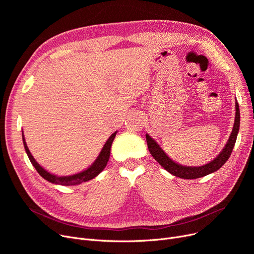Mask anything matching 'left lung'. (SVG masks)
Listing matches in <instances>:
<instances>
[{
    "instance_id": "1",
    "label": "left lung",
    "mask_w": 254,
    "mask_h": 254,
    "mask_svg": "<svg viewBox=\"0 0 254 254\" xmlns=\"http://www.w3.org/2000/svg\"><path fill=\"white\" fill-rule=\"evenodd\" d=\"M239 128H240V109H239V104L236 100L235 124L228 142H226L221 152L214 159H213V161L201 167H188V166H183L174 162L161 148V146L157 144V142L154 139H152L148 134H146V141H147L149 152L154 157L155 161L165 170L171 173L172 175L182 179H196V178H201L206 175H209L211 173H214L226 163V161H228L229 157L232 154L233 148L237 140Z\"/></svg>"
}]
</instances>
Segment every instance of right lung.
Instances as JSON below:
<instances>
[{
	"label": "right lung",
	"instance_id": "right-lung-1",
	"mask_svg": "<svg viewBox=\"0 0 254 254\" xmlns=\"http://www.w3.org/2000/svg\"><path fill=\"white\" fill-rule=\"evenodd\" d=\"M117 134V130L114 131L113 134L109 137V139L106 141L105 145L103 146V148L96 158V161L93 162L87 169L84 171H81L80 173H77V174L70 175V176H57L55 174H51L48 171H46L43 167L40 166L34 156L32 155L31 151L28 148V145H26L24 135H23V130H22V142L26 154H28L30 161L32 165L35 167L37 172L39 173L41 177H43L45 180L53 183V184H60V185H64V186H69V185H78L82 182H86L88 180H91L95 177H97L100 173L106 168L107 163L109 161L110 157V150H111V146L113 143V140Z\"/></svg>",
	"mask_w": 254,
	"mask_h": 254
}]
</instances>
